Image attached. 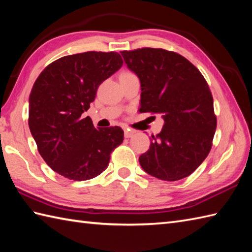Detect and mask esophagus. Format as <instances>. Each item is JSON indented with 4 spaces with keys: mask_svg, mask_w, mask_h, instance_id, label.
<instances>
[{
    "mask_svg": "<svg viewBox=\"0 0 252 252\" xmlns=\"http://www.w3.org/2000/svg\"><path fill=\"white\" fill-rule=\"evenodd\" d=\"M133 135H134V132H133V131H131V130H125V136L126 138L132 137Z\"/></svg>",
    "mask_w": 252,
    "mask_h": 252,
    "instance_id": "esophagus-1",
    "label": "esophagus"
}]
</instances>
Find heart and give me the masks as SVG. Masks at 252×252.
I'll return each mask as SVG.
<instances>
[{
    "label": "heart",
    "mask_w": 252,
    "mask_h": 252,
    "mask_svg": "<svg viewBox=\"0 0 252 252\" xmlns=\"http://www.w3.org/2000/svg\"><path fill=\"white\" fill-rule=\"evenodd\" d=\"M129 73H131V72H123V73L121 74V76H123V74H129Z\"/></svg>",
    "instance_id": "obj_1"
}]
</instances>
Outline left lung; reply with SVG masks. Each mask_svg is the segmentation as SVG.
I'll return each mask as SVG.
<instances>
[{"instance_id": "left-lung-1", "label": "left lung", "mask_w": 252, "mask_h": 252, "mask_svg": "<svg viewBox=\"0 0 252 252\" xmlns=\"http://www.w3.org/2000/svg\"><path fill=\"white\" fill-rule=\"evenodd\" d=\"M141 81V112L162 115L161 132L140 156L144 171L163 181L190 175L210 153L217 129L213 97L201 72L175 52L122 51ZM155 117V116H154Z\"/></svg>"}]
</instances>
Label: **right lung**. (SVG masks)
<instances>
[{"label": "right lung", "instance_id": "add662e5", "mask_svg": "<svg viewBox=\"0 0 252 252\" xmlns=\"http://www.w3.org/2000/svg\"><path fill=\"white\" fill-rule=\"evenodd\" d=\"M116 52H85L58 58L40 73L29 96V127L47 165L69 180L87 181L108 167L123 142L119 126L95 129L82 117L100 83L119 70Z\"/></svg>", "mask_w": 252, "mask_h": 252}]
</instances>
